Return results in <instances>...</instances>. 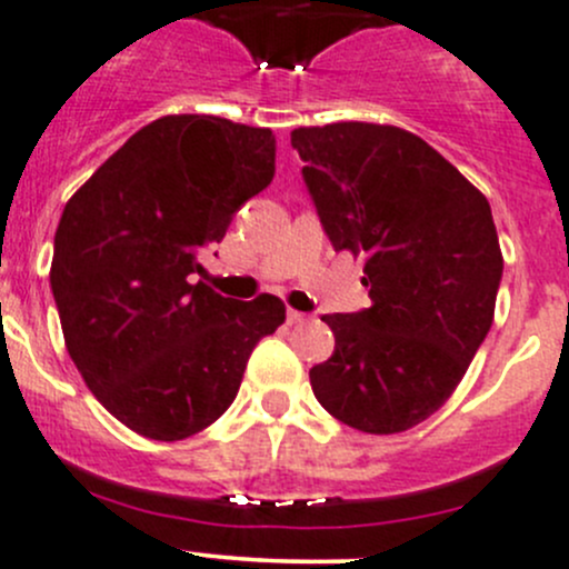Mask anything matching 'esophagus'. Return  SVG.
<instances>
[{
    "mask_svg": "<svg viewBox=\"0 0 569 569\" xmlns=\"http://www.w3.org/2000/svg\"><path fill=\"white\" fill-rule=\"evenodd\" d=\"M286 322H289V325H300V322H306V313H302V311H295V308H289V311H286Z\"/></svg>",
    "mask_w": 569,
    "mask_h": 569,
    "instance_id": "34e87169",
    "label": "esophagus"
}]
</instances>
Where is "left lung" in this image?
Here are the masks:
<instances>
[{
  "mask_svg": "<svg viewBox=\"0 0 569 569\" xmlns=\"http://www.w3.org/2000/svg\"><path fill=\"white\" fill-rule=\"evenodd\" d=\"M291 147L330 244L363 258L372 300L322 317L336 350L308 372L313 395L356 431H408L448 402L492 328L503 274L492 208L402 127H297Z\"/></svg>",
  "mask_w": 569,
  "mask_h": 569,
  "instance_id": "1",
  "label": "left lung"
}]
</instances>
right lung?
<instances>
[{
  "instance_id": "right-lung-1",
  "label": "right lung",
  "mask_w": 569,
  "mask_h": 569,
  "mask_svg": "<svg viewBox=\"0 0 569 569\" xmlns=\"http://www.w3.org/2000/svg\"><path fill=\"white\" fill-rule=\"evenodd\" d=\"M272 178L269 127L180 113L127 138L66 202L49 269L66 350L130 431L178 442L217 422L283 325L278 297L194 283L202 247Z\"/></svg>"
}]
</instances>
